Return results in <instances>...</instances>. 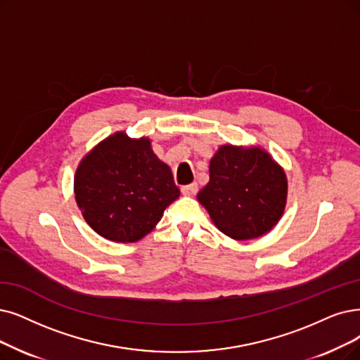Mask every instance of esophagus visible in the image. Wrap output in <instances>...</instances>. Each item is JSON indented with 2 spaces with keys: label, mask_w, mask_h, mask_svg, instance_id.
I'll return each mask as SVG.
<instances>
[{
  "label": "esophagus",
  "mask_w": 360,
  "mask_h": 360,
  "mask_svg": "<svg viewBox=\"0 0 360 360\" xmlns=\"http://www.w3.org/2000/svg\"><path fill=\"white\" fill-rule=\"evenodd\" d=\"M198 192V184L196 183H191V184H186V186H181V193L184 196H192Z\"/></svg>",
  "instance_id": "esophagus-1"
}]
</instances>
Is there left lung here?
<instances>
[{
	"mask_svg": "<svg viewBox=\"0 0 360 360\" xmlns=\"http://www.w3.org/2000/svg\"><path fill=\"white\" fill-rule=\"evenodd\" d=\"M288 180L260 146L223 145L210 161V181L196 195L220 232L235 240L266 235L283 215Z\"/></svg>",
	"mask_w": 360,
	"mask_h": 360,
	"instance_id": "1",
	"label": "left lung"
}]
</instances>
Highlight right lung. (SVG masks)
Segmentation results:
<instances>
[{
  "instance_id": "right-lung-1",
  "label": "right lung",
  "mask_w": 360,
  "mask_h": 360,
  "mask_svg": "<svg viewBox=\"0 0 360 360\" xmlns=\"http://www.w3.org/2000/svg\"><path fill=\"white\" fill-rule=\"evenodd\" d=\"M77 205L96 233L112 242L145 238L180 196L169 167L149 137L117 131L96 145L77 167Z\"/></svg>"
}]
</instances>
